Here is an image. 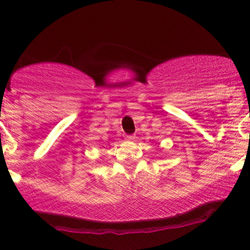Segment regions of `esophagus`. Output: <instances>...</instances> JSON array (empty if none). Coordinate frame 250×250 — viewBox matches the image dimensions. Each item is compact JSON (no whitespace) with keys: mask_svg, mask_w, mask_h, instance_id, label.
Returning a JSON list of instances; mask_svg holds the SVG:
<instances>
[{"mask_svg":"<svg viewBox=\"0 0 250 250\" xmlns=\"http://www.w3.org/2000/svg\"><path fill=\"white\" fill-rule=\"evenodd\" d=\"M125 140L134 141L135 140V135H125Z\"/></svg>","mask_w":250,"mask_h":250,"instance_id":"34e87169","label":"esophagus"}]
</instances>
